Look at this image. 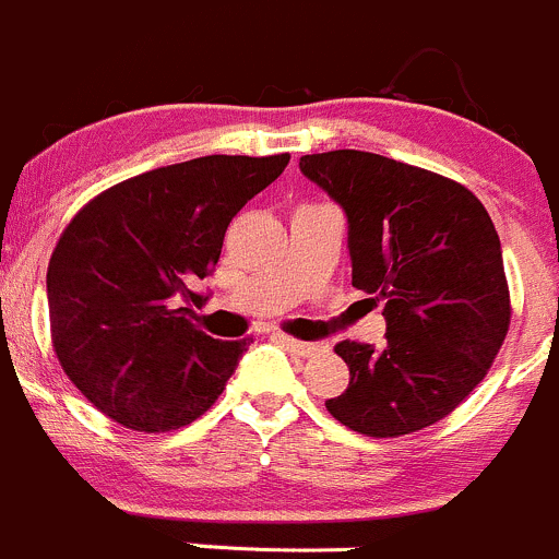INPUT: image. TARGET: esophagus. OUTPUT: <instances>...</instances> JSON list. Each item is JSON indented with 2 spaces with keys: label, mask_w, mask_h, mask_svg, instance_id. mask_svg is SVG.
Listing matches in <instances>:
<instances>
[{
  "label": "esophagus",
  "mask_w": 559,
  "mask_h": 559,
  "mask_svg": "<svg viewBox=\"0 0 559 559\" xmlns=\"http://www.w3.org/2000/svg\"><path fill=\"white\" fill-rule=\"evenodd\" d=\"M277 340L282 342V345L287 347V350L293 353V356L309 358V356H314V353H320V345H314V342H301V340H293V336H285V334H277Z\"/></svg>",
  "instance_id": "obj_1"
}]
</instances>
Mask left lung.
<instances>
[{
    "label": "left lung",
    "instance_id": "left-lung-1",
    "mask_svg": "<svg viewBox=\"0 0 559 559\" xmlns=\"http://www.w3.org/2000/svg\"><path fill=\"white\" fill-rule=\"evenodd\" d=\"M298 168L345 212L353 287L385 304L380 350L334 347L350 383L325 407L367 438L432 427L484 380L511 323L491 217L467 187L383 154H304Z\"/></svg>",
    "mask_w": 559,
    "mask_h": 559
}]
</instances>
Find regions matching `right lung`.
<instances>
[{"label":"right lung","instance_id":"right-lung-1","mask_svg":"<svg viewBox=\"0 0 559 559\" xmlns=\"http://www.w3.org/2000/svg\"><path fill=\"white\" fill-rule=\"evenodd\" d=\"M290 154H209L121 181L86 203L48 263L59 364L97 411L138 432L187 427L223 394L247 340L192 323V287L214 272L225 230Z\"/></svg>","mask_w":559,"mask_h":559}]
</instances>
